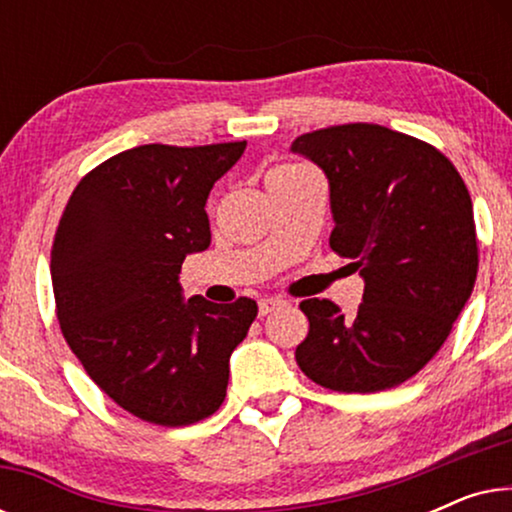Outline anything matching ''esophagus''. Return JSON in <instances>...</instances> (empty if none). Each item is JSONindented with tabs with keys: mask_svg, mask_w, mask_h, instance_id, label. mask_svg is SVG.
<instances>
[{
	"mask_svg": "<svg viewBox=\"0 0 512 512\" xmlns=\"http://www.w3.org/2000/svg\"><path fill=\"white\" fill-rule=\"evenodd\" d=\"M282 305H284L282 298H261L258 300V314H261V317H268L270 312H275L277 307Z\"/></svg>",
	"mask_w": 512,
	"mask_h": 512,
	"instance_id": "esophagus-1",
	"label": "esophagus"
}]
</instances>
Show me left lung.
<instances>
[{
  "label": "left lung",
  "instance_id": "8db88e82",
  "mask_svg": "<svg viewBox=\"0 0 512 512\" xmlns=\"http://www.w3.org/2000/svg\"><path fill=\"white\" fill-rule=\"evenodd\" d=\"M291 153L328 179L331 249L352 258L363 303L342 314L310 298L300 310L310 333L296 361L312 382L347 394H375L429 363L478 275L473 205L443 153L370 123L335 125L293 139Z\"/></svg>",
  "mask_w": 512,
  "mask_h": 512
}]
</instances>
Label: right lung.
<instances>
[{
    "instance_id": "1",
    "label": "right lung",
    "mask_w": 512,
    "mask_h": 512,
    "mask_svg": "<svg viewBox=\"0 0 512 512\" xmlns=\"http://www.w3.org/2000/svg\"><path fill=\"white\" fill-rule=\"evenodd\" d=\"M247 142L144 144L104 160L74 188L51 249L58 321L97 387L151 424L186 426L219 410L251 298H184L181 263L212 242L209 191Z\"/></svg>"
}]
</instances>
